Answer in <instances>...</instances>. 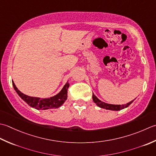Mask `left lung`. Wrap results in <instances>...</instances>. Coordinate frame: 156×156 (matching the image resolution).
<instances>
[{
	"instance_id": "obj_1",
	"label": "left lung",
	"mask_w": 156,
	"mask_h": 156,
	"mask_svg": "<svg viewBox=\"0 0 156 156\" xmlns=\"http://www.w3.org/2000/svg\"><path fill=\"white\" fill-rule=\"evenodd\" d=\"M92 99H93V101L94 103H96L98 106H99L100 108H101L104 109H106V110H114V111H119L122 109L128 107L130 104L133 103V101H134V100L130 101V102L127 103L126 104H122V105H114V104H107L105 103L104 101H101L98 98L95 96V95L93 94L92 95Z\"/></svg>"
}]
</instances>
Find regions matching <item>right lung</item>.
Masks as SVG:
<instances>
[{
  "label": "right lung",
  "mask_w": 156,
  "mask_h": 156,
  "mask_svg": "<svg viewBox=\"0 0 156 156\" xmlns=\"http://www.w3.org/2000/svg\"><path fill=\"white\" fill-rule=\"evenodd\" d=\"M12 83L15 90L21 99L25 101L29 106L37 110L58 108L60 106H61L67 99V90L69 87V83L68 81L66 82V83L64 85L62 90L58 94L49 98H40L27 96V95L21 93L18 90L15 85L13 81H12Z\"/></svg>",
  "instance_id": "add662e5"
}]
</instances>
